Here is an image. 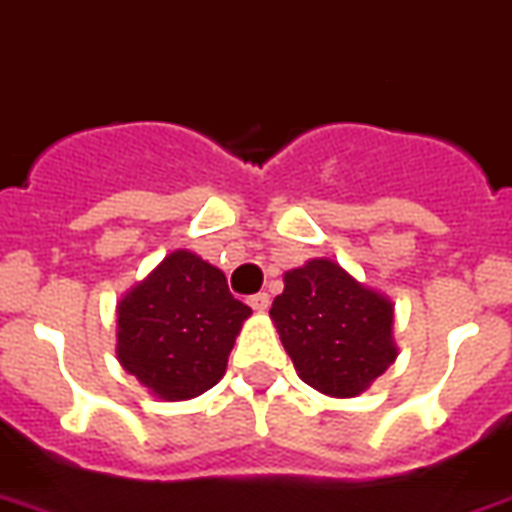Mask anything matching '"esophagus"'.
I'll list each match as a JSON object with an SVG mask.
<instances>
[{
  "label": "esophagus",
  "mask_w": 512,
  "mask_h": 512,
  "mask_svg": "<svg viewBox=\"0 0 512 512\" xmlns=\"http://www.w3.org/2000/svg\"><path fill=\"white\" fill-rule=\"evenodd\" d=\"M249 307H252L255 313H265V310H268V307H270V297L265 292L252 294V297H249Z\"/></svg>",
  "instance_id": "34e87169"
}]
</instances>
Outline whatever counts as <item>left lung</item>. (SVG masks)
Here are the masks:
<instances>
[{
	"instance_id": "8db88e82",
	"label": "left lung",
	"mask_w": 512,
	"mask_h": 512,
	"mask_svg": "<svg viewBox=\"0 0 512 512\" xmlns=\"http://www.w3.org/2000/svg\"><path fill=\"white\" fill-rule=\"evenodd\" d=\"M270 321L297 376L326 397L363 394L397 360L392 299L331 257L286 270Z\"/></svg>"
}]
</instances>
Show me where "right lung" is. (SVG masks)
Returning a JSON list of instances; mask_svg holds the SVG:
<instances>
[{"mask_svg": "<svg viewBox=\"0 0 512 512\" xmlns=\"http://www.w3.org/2000/svg\"><path fill=\"white\" fill-rule=\"evenodd\" d=\"M118 360L152 397L194 400L218 384L252 310L228 292L223 270L176 249L118 307Z\"/></svg>", "mask_w": 512, "mask_h": 512, "instance_id": "1", "label": "right lung"}]
</instances>
